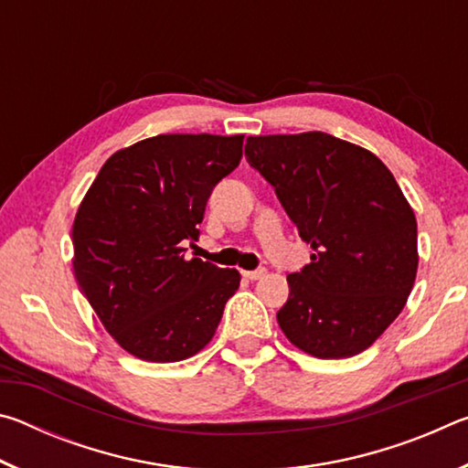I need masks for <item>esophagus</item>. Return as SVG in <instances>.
<instances>
[{"label":"esophagus","mask_w":468,"mask_h":468,"mask_svg":"<svg viewBox=\"0 0 468 468\" xmlns=\"http://www.w3.org/2000/svg\"><path fill=\"white\" fill-rule=\"evenodd\" d=\"M245 279H250V281H258V279H262V276L266 274V268H258V271H243L241 272Z\"/></svg>","instance_id":"34e87169"}]
</instances>
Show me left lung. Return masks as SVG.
<instances>
[{"mask_svg": "<svg viewBox=\"0 0 468 468\" xmlns=\"http://www.w3.org/2000/svg\"><path fill=\"white\" fill-rule=\"evenodd\" d=\"M245 158L274 187L312 262L287 276L276 320L318 359L366 351L402 312L417 276V220L379 158L324 132L250 136Z\"/></svg>", "mask_w": 468, "mask_h": 468, "instance_id": "1", "label": "left lung"}]
</instances>
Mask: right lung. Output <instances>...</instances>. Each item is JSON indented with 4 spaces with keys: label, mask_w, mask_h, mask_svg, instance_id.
I'll list each match as a JSON object with an SVG mask.
<instances>
[{
    "label": "right lung",
    "mask_w": 468,
    "mask_h": 468,
    "mask_svg": "<svg viewBox=\"0 0 468 468\" xmlns=\"http://www.w3.org/2000/svg\"><path fill=\"white\" fill-rule=\"evenodd\" d=\"M243 136L161 133L117 150L72 227L74 274L115 343L153 363L200 353L215 336L235 268L186 260L206 202L241 161Z\"/></svg>",
    "instance_id": "obj_1"
}]
</instances>
